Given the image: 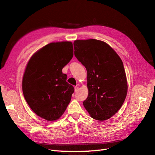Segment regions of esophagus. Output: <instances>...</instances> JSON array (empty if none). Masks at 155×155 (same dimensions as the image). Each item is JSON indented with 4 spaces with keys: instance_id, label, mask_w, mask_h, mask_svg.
Segmentation results:
<instances>
[{
    "instance_id": "1",
    "label": "esophagus",
    "mask_w": 155,
    "mask_h": 155,
    "mask_svg": "<svg viewBox=\"0 0 155 155\" xmlns=\"http://www.w3.org/2000/svg\"><path fill=\"white\" fill-rule=\"evenodd\" d=\"M74 90H75V92H77V91H78V90H79V87H78V86H75V87H74Z\"/></svg>"
}]
</instances>
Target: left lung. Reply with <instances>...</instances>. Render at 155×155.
<instances>
[{
	"mask_svg": "<svg viewBox=\"0 0 155 155\" xmlns=\"http://www.w3.org/2000/svg\"><path fill=\"white\" fill-rule=\"evenodd\" d=\"M74 45L75 56L87 70L88 96L84 108L92 118L106 120L118 111L127 95L122 59L102 41L75 40Z\"/></svg>",
	"mask_w": 155,
	"mask_h": 155,
	"instance_id": "left-lung-1",
	"label": "left lung"
}]
</instances>
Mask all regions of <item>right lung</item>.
I'll use <instances>...</instances> for the list:
<instances>
[{
    "instance_id": "obj_1",
    "label": "right lung",
    "mask_w": 155,
    "mask_h": 155,
    "mask_svg": "<svg viewBox=\"0 0 155 155\" xmlns=\"http://www.w3.org/2000/svg\"><path fill=\"white\" fill-rule=\"evenodd\" d=\"M74 55L70 41L47 44L28 61L22 81L25 100L39 117L48 121L59 119L71 101L74 88L62 69Z\"/></svg>"
}]
</instances>
